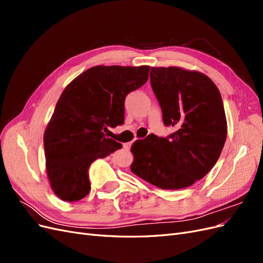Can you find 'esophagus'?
<instances>
[{"label": "esophagus", "instance_id": "esophagus-1", "mask_svg": "<svg viewBox=\"0 0 263 263\" xmlns=\"http://www.w3.org/2000/svg\"><path fill=\"white\" fill-rule=\"evenodd\" d=\"M130 146H132V142H127V144H124V149L125 150H129Z\"/></svg>", "mask_w": 263, "mask_h": 263}]
</instances>
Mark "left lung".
<instances>
[{"mask_svg":"<svg viewBox=\"0 0 263 263\" xmlns=\"http://www.w3.org/2000/svg\"><path fill=\"white\" fill-rule=\"evenodd\" d=\"M150 83L162 110L168 137L151 134L132 146L130 170L163 190H178L203 179L217 162L227 136L218 87L204 73L179 67H151Z\"/></svg>","mask_w":263,"mask_h":263,"instance_id":"left-lung-1","label":"left lung"}]
</instances>
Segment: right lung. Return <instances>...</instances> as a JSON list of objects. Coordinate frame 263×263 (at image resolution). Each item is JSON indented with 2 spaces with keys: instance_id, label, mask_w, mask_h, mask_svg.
I'll use <instances>...</instances> for the list:
<instances>
[{
  "instance_id": "right-lung-1",
  "label": "right lung",
  "mask_w": 263,
  "mask_h": 263,
  "mask_svg": "<svg viewBox=\"0 0 263 263\" xmlns=\"http://www.w3.org/2000/svg\"><path fill=\"white\" fill-rule=\"evenodd\" d=\"M149 69L92 67L63 90L44 134L47 176L62 201L89 194L91 163L123 147L105 133L124 123L127 94L147 82Z\"/></svg>"
}]
</instances>
